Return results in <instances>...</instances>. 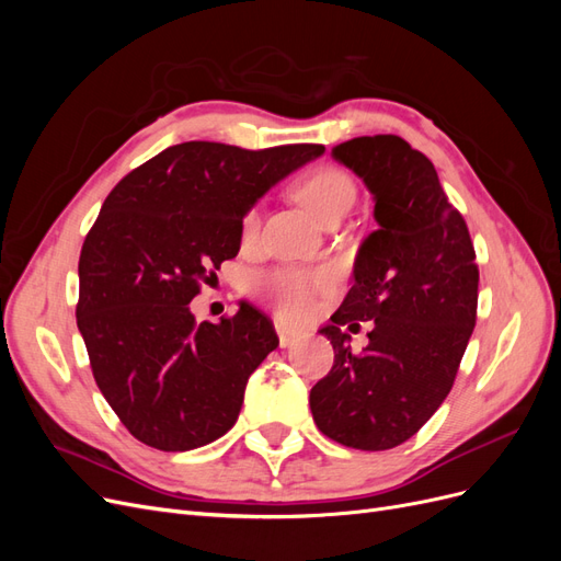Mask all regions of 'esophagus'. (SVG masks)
I'll list each match as a JSON object with an SVG mask.
<instances>
[{
    "mask_svg": "<svg viewBox=\"0 0 561 561\" xmlns=\"http://www.w3.org/2000/svg\"><path fill=\"white\" fill-rule=\"evenodd\" d=\"M276 332H278V342H280V348L293 346L295 342H299V339H301V332H299V330L287 328V325H283V322H276Z\"/></svg>",
    "mask_w": 561,
    "mask_h": 561,
    "instance_id": "34e87169",
    "label": "esophagus"
}]
</instances>
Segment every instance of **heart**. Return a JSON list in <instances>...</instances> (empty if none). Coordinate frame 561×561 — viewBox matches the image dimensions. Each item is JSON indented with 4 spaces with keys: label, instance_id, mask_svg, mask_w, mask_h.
Instances as JSON below:
<instances>
[{
    "label": "heart",
    "instance_id": "b5f03b06",
    "mask_svg": "<svg viewBox=\"0 0 561 561\" xmlns=\"http://www.w3.org/2000/svg\"><path fill=\"white\" fill-rule=\"evenodd\" d=\"M297 198L318 219H330L334 213L351 208L355 201V182L339 165H318L297 182ZM257 208H250L241 219L243 239L257 231ZM328 276L304 268H274L252 280V290L285 318H304L313 309L316 293L325 287Z\"/></svg>",
    "mask_w": 561,
    "mask_h": 561
}]
</instances>
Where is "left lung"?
<instances>
[{
  "instance_id": "8db88e82",
  "label": "left lung",
  "mask_w": 561,
  "mask_h": 561,
  "mask_svg": "<svg viewBox=\"0 0 561 561\" xmlns=\"http://www.w3.org/2000/svg\"><path fill=\"white\" fill-rule=\"evenodd\" d=\"M332 157L375 196L371 231L353 266V287L332 325L334 365L311 388V412L334 443L383 451L402 445L445 402L478 320L480 271L463 215L435 165L398 135H365ZM375 319L370 344L353 354L343 332Z\"/></svg>"
}]
</instances>
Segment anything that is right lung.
Returning a JSON list of instances; mask_svg holds the SVG:
<instances>
[{
	"label": "right lung",
	"instance_id": "obj_1",
	"mask_svg": "<svg viewBox=\"0 0 561 561\" xmlns=\"http://www.w3.org/2000/svg\"><path fill=\"white\" fill-rule=\"evenodd\" d=\"M322 145L182 142L118 182L79 254L77 325L100 393L161 451L222 437L278 336L262 311L196 322L190 301L239 254L241 219Z\"/></svg>",
	"mask_w": 561,
	"mask_h": 561
}]
</instances>
